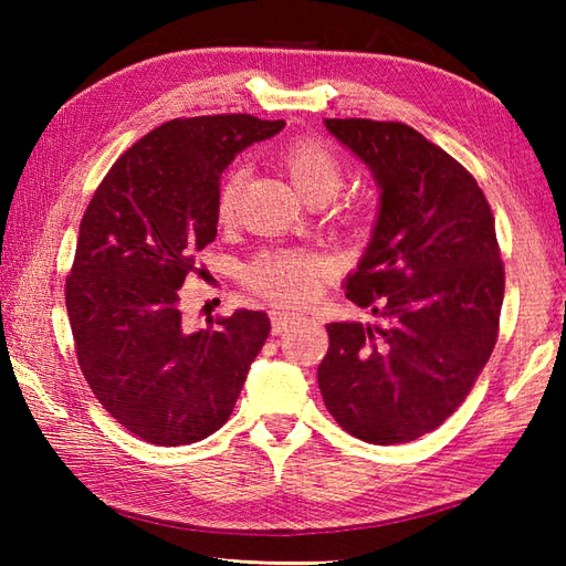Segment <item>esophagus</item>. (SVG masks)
<instances>
[{
    "mask_svg": "<svg viewBox=\"0 0 566 566\" xmlns=\"http://www.w3.org/2000/svg\"><path fill=\"white\" fill-rule=\"evenodd\" d=\"M270 321H272V331L280 335L282 331H286L290 326H294V323L298 321V316H294V314H290V311H280V308H274V311H270Z\"/></svg>",
    "mask_w": 566,
    "mask_h": 566,
    "instance_id": "esophagus-1",
    "label": "esophagus"
}]
</instances>
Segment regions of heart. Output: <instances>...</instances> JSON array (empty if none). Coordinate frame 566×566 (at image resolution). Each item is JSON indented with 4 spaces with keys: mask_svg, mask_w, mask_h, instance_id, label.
Returning a JSON list of instances; mask_svg holds the SVG:
<instances>
[{
    "mask_svg": "<svg viewBox=\"0 0 566 566\" xmlns=\"http://www.w3.org/2000/svg\"><path fill=\"white\" fill-rule=\"evenodd\" d=\"M280 163L286 175L292 177L298 195L311 203L331 201L345 185L343 163L318 140L292 143L280 155ZM240 185H243V172L233 167V170L226 172L219 189V201H216V211H219L221 221L233 219ZM323 276H326V264L302 250L264 252L245 272V280L252 290L282 306L311 302L318 294Z\"/></svg>",
    "mask_w": 566,
    "mask_h": 566,
    "instance_id": "obj_1",
    "label": "heart"
}]
</instances>
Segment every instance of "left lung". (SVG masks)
<instances>
[{
	"mask_svg": "<svg viewBox=\"0 0 566 566\" xmlns=\"http://www.w3.org/2000/svg\"><path fill=\"white\" fill-rule=\"evenodd\" d=\"M323 124L379 189L371 238L343 290L381 323H328L318 389L350 436L411 442L457 411L496 345L506 280L494 216L476 179L416 128Z\"/></svg>",
	"mask_w": 566,
	"mask_h": 566,
	"instance_id": "8db88e82",
	"label": "left lung"
}]
</instances>
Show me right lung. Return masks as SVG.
I'll return each instance as SVG.
<instances>
[{"label": "right lung", "mask_w": 566, "mask_h": 566, "mask_svg": "<svg viewBox=\"0 0 566 566\" xmlns=\"http://www.w3.org/2000/svg\"><path fill=\"white\" fill-rule=\"evenodd\" d=\"M282 128L250 114L167 122L114 163L82 216L65 282L77 363L140 440L175 448L219 430L268 340V314L248 308L189 331L179 290L216 238L223 170Z\"/></svg>", "instance_id": "add662e5"}]
</instances>
